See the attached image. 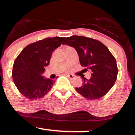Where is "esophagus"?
Instances as JSON below:
<instances>
[{"label":"esophagus","mask_w":135,"mask_h":135,"mask_svg":"<svg viewBox=\"0 0 135 135\" xmlns=\"http://www.w3.org/2000/svg\"><path fill=\"white\" fill-rule=\"evenodd\" d=\"M67 76L68 77H69L70 79H73L74 78H75V75H71V74H67Z\"/></svg>","instance_id":"1"}]
</instances>
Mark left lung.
I'll list each match as a JSON object with an SVG mask.
<instances>
[{"label": "left lung", "mask_w": 135, "mask_h": 135, "mask_svg": "<svg viewBox=\"0 0 135 135\" xmlns=\"http://www.w3.org/2000/svg\"><path fill=\"white\" fill-rule=\"evenodd\" d=\"M62 44L73 47L81 66L92 71L90 79L83 78V86L76 87L77 92L89 100L105 95L114 84L118 73L116 60L107 47L97 40L78 35L67 37Z\"/></svg>", "instance_id": "8db88e82"}]
</instances>
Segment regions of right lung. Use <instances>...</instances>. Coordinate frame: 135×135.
<instances>
[{
    "label": "right lung",
    "instance_id": "obj_1",
    "mask_svg": "<svg viewBox=\"0 0 135 135\" xmlns=\"http://www.w3.org/2000/svg\"><path fill=\"white\" fill-rule=\"evenodd\" d=\"M65 37L46 38L25 47L13 64L12 76L21 94L30 100L44 97L54 84V80L42 74L50 61L52 52L61 45Z\"/></svg>",
    "mask_w": 135,
    "mask_h": 135
}]
</instances>
